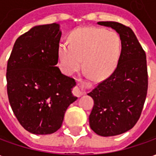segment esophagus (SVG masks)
Wrapping results in <instances>:
<instances>
[{
	"instance_id": "34e87169",
	"label": "esophagus",
	"mask_w": 156,
	"mask_h": 156,
	"mask_svg": "<svg viewBox=\"0 0 156 156\" xmlns=\"http://www.w3.org/2000/svg\"><path fill=\"white\" fill-rule=\"evenodd\" d=\"M82 84H83L82 80L78 79L77 87H75V88H73V94L75 96H77V97H80V96H82V95L84 94V92H83V88L82 87Z\"/></svg>"
}]
</instances>
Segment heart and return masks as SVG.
<instances>
[{"label":"heart","mask_w":156,"mask_h":156,"mask_svg":"<svg viewBox=\"0 0 156 156\" xmlns=\"http://www.w3.org/2000/svg\"><path fill=\"white\" fill-rule=\"evenodd\" d=\"M68 43L58 45L60 67L72 74L83 66L95 80L108 78L117 67L121 51L119 36L113 31L94 27L75 29L68 36Z\"/></svg>","instance_id":"heart-1"}]
</instances>
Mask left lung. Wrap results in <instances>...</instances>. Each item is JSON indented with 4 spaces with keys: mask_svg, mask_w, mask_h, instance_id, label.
<instances>
[{
    "mask_svg": "<svg viewBox=\"0 0 156 156\" xmlns=\"http://www.w3.org/2000/svg\"><path fill=\"white\" fill-rule=\"evenodd\" d=\"M119 35L121 52L115 72L88 95L94 99L89 125L98 135L123 134L140 117L147 94L146 55L129 27L115 22H98Z\"/></svg>",
    "mask_w": 156,
    "mask_h": 156,
    "instance_id": "1",
    "label": "left lung"
}]
</instances>
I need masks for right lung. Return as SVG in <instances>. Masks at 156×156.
<instances>
[{
	"mask_svg": "<svg viewBox=\"0 0 156 156\" xmlns=\"http://www.w3.org/2000/svg\"><path fill=\"white\" fill-rule=\"evenodd\" d=\"M61 36L59 24L35 26L16 39L7 62L10 105L19 123L32 134L56 132L68 106L78 98L72 94L74 79L56 66Z\"/></svg>",
	"mask_w": 156,
	"mask_h": 156,
	"instance_id": "obj_1",
	"label": "right lung"
}]
</instances>
